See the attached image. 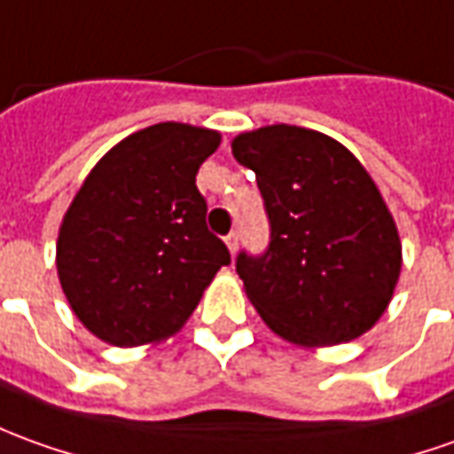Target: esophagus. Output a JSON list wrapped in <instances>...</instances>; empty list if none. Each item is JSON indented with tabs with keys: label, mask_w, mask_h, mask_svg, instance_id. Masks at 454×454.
Here are the masks:
<instances>
[{
	"label": "esophagus",
	"mask_w": 454,
	"mask_h": 454,
	"mask_svg": "<svg viewBox=\"0 0 454 454\" xmlns=\"http://www.w3.org/2000/svg\"><path fill=\"white\" fill-rule=\"evenodd\" d=\"M226 246L231 253L239 251V233H236V231H231V233L226 236Z\"/></svg>",
	"instance_id": "esophagus-1"
}]
</instances>
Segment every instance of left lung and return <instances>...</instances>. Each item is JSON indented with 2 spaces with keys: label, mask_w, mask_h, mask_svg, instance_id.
Wrapping results in <instances>:
<instances>
[{
  "label": "left lung",
  "mask_w": 454,
  "mask_h": 454,
  "mask_svg": "<svg viewBox=\"0 0 454 454\" xmlns=\"http://www.w3.org/2000/svg\"><path fill=\"white\" fill-rule=\"evenodd\" d=\"M255 171L266 251L236 255L255 310L298 345L348 343L375 325L400 276V239L368 171L335 138L276 123L233 138Z\"/></svg>",
  "instance_id": "left-lung-1"
}]
</instances>
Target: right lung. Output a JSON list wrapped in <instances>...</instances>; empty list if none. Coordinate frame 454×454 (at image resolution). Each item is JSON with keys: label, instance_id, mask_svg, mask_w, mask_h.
Returning <instances> with one entry per match:
<instances>
[{"label": "right lung", "instance_id": "add662e5", "mask_svg": "<svg viewBox=\"0 0 454 454\" xmlns=\"http://www.w3.org/2000/svg\"><path fill=\"white\" fill-rule=\"evenodd\" d=\"M218 144L208 129L156 123L86 176L59 231L57 268L72 310L97 338L134 348L171 335L231 263L196 188Z\"/></svg>", "mask_w": 454, "mask_h": 454}]
</instances>
